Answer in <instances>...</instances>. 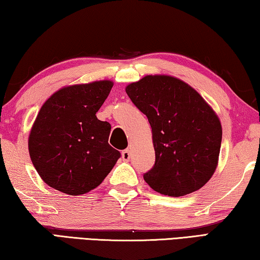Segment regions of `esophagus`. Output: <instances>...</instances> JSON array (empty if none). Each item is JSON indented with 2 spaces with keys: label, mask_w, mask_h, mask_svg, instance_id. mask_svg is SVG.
Listing matches in <instances>:
<instances>
[{
  "label": "esophagus",
  "mask_w": 260,
  "mask_h": 260,
  "mask_svg": "<svg viewBox=\"0 0 260 260\" xmlns=\"http://www.w3.org/2000/svg\"><path fill=\"white\" fill-rule=\"evenodd\" d=\"M121 157L124 160H129L131 159V152L129 150H124L121 152Z\"/></svg>",
  "instance_id": "obj_1"
}]
</instances>
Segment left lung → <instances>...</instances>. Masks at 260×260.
<instances>
[{
    "label": "left lung",
    "instance_id": "1",
    "mask_svg": "<svg viewBox=\"0 0 260 260\" xmlns=\"http://www.w3.org/2000/svg\"><path fill=\"white\" fill-rule=\"evenodd\" d=\"M152 131L155 165L143 174L153 190L179 197L199 190L217 169L222 129L217 114L186 82L147 76L126 87Z\"/></svg>",
    "mask_w": 260,
    "mask_h": 260
}]
</instances>
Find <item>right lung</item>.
Segmentation results:
<instances>
[{"instance_id":"obj_1","label":"right lung","mask_w":260,"mask_h":260,"mask_svg":"<svg viewBox=\"0 0 260 260\" xmlns=\"http://www.w3.org/2000/svg\"><path fill=\"white\" fill-rule=\"evenodd\" d=\"M112 86L109 80L69 86L42 105L28 150L48 186L72 196L86 193L102 183L120 158L108 142L111 125L96 117Z\"/></svg>"}]
</instances>
